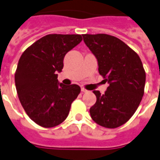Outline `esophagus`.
Segmentation results:
<instances>
[{
    "instance_id": "34e87169",
    "label": "esophagus",
    "mask_w": 160,
    "mask_h": 160,
    "mask_svg": "<svg viewBox=\"0 0 160 160\" xmlns=\"http://www.w3.org/2000/svg\"><path fill=\"white\" fill-rule=\"evenodd\" d=\"M81 91H82L83 93H87V92H89V91H88V90H86V89H85V88H81Z\"/></svg>"
}]
</instances>
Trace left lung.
<instances>
[{
  "label": "left lung",
  "mask_w": 160,
  "mask_h": 160,
  "mask_svg": "<svg viewBox=\"0 0 160 160\" xmlns=\"http://www.w3.org/2000/svg\"><path fill=\"white\" fill-rule=\"evenodd\" d=\"M85 45L98 60L99 73L109 84L104 95L94 90L96 102L90 109L100 126H121L135 113L144 93L145 70L138 54L115 36L82 35Z\"/></svg>",
  "instance_id": "1"
}]
</instances>
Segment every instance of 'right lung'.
I'll return each instance as SVG.
<instances>
[{
	"label": "right lung",
	"instance_id": "obj_1",
	"mask_svg": "<svg viewBox=\"0 0 160 160\" xmlns=\"http://www.w3.org/2000/svg\"><path fill=\"white\" fill-rule=\"evenodd\" d=\"M82 41L80 35L51 34L24 51L15 73L19 100L31 119L52 128L67 118L70 106L80 93L77 85L58 83L64 57Z\"/></svg>",
	"mask_w": 160,
	"mask_h": 160
}]
</instances>
